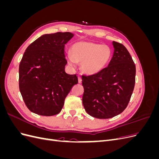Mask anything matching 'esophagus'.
I'll use <instances>...</instances> for the list:
<instances>
[{"label":"esophagus","mask_w":159,"mask_h":159,"mask_svg":"<svg viewBox=\"0 0 159 159\" xmlns=\"http://www.w3.org/2000/svg\"><path fill=\"white\" fill-rule=\"evenodd\" d=\"M81 81H82V80H81V78L80 76H78V83L81 84Z\"/></svg>","instance_id":"obj_1"}]
</instances>
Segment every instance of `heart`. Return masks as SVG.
Listing matches in <instances>:
<instances>
[{"label": "heart", "mask_w": 159, "mask_h": 159, "mask_svg": "<svg viewBox=\"0 0 159 159\" xmlns=\"http://www.w3.org/2000/svg\"><path fill=\"white\" fill-rule=\"evenodd\" d=\"M71 55L68 56L69 64L81 63V70L88 75H94L103 70L112 56V50L105 44L91 42H78L71 46Z\"/></svg>", "instance_id": "obj_1"}]
</instances>
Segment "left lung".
I'll return each instance as SVG.
<instances>
[{
	"mask_svg": "<svg viewBox=\"0 0 159 159\" xmlns=\"http://www.w3.org/2000/svg\"><path fill=\"white\" fill-rule=\"evenodd\" d=\"M114 52L107 68L82 75V102L89 115L109 119L122 113L131 99L135 83V65L127 48L113 42Z\"/></svg>",
	"mask_w": 159,
	"mask_h": 159,
	"instance_id": "1",
	"label": "left lung"
}]
</instances>
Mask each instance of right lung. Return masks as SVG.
Here are the masks:
<instances>
[{"label": "right lung", "instance_id": "right-lung-1", "mask_svg": "<svg viewBox=\"0 0 159 159\" xmlns=\"http://www.w3.org/2000/svg\"><path fill=\"white\" fill-rule=\"evenodd\" d=\"M74 34L56 32L41 36L28 46L19 65V89L26 107L42 116L58 114L75 74L66 73L65 44Z\"/></svg>", "mask_w": 159, "mask_h": 159}]
</instances>
